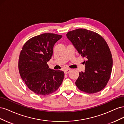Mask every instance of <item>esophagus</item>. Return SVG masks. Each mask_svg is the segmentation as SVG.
I'll use <instances>...</instances> for the list:
<instances>
[{
    "mask_svg": "<svg viewBox=\"0 0 124 124\" xmlns=\"http://www.w3.org/2000/svg\"><path fill=\"white\" fill-rule=\"evenodd\" d=\"M70 71H71V69H66V70H64V72H65V74H67V73H68L69 72H70Z\"/></svg>",
    "mask_w": 124,
    "mask_h": 124,
    "instance_id": "34e87169",
    "label": "esophagus"
}]
</instances>
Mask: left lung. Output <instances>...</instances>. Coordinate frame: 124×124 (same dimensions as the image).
<instances>
[{
  "label": "left lung",
  "instance_id": "1",
  "mask_svg": "<svg viewBox=\"0 0 124 124\" xmlns=\"http://www.w3.org/2000/svg\"><path fill=\"white\" fill-rule=\"evenodd\" d=\"M67 38L82 57L86 58L84 72L79 73L76 85L87 93H98L107 85L112 72L113 59L105 40L98 33L79 28L68 32Z\"/></svg>",
  "mask_w": 124,
  "mask_h": 124
}]
</instances>
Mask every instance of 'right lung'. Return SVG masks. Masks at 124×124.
<instances>
[{
  "instance_id": "obj_1",
  "label": "right lung",
  "mask_w": 124,
  "mask_h": 124,
  "mask_svg": "<svg viewBox=\"0 0 124 124\" xmlns=\"http://www.w3.org/2000/svg\"><path fill=\"white\" fill-rule=\"evenodd\" d=\"M62 37L55 33H43L29 39L22 47L18 70L28 88L37 95H50L62 83L63 71L51 69L47 64L53 55L55 43Z\"/></svg>"
}]
</instances>
